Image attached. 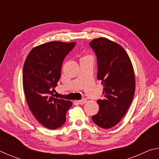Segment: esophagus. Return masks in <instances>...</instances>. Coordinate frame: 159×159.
Wrapping results in <instances>:
<instances>
[{"mask_svg":"<svg viewBox=\"0 0 159 159\" xmlns=\"http://www.w3.org/2000/svg\"><path fill=\"white\" fill-rule=\"evenodd\" d=\"M86 102H87V99H86L85 98H83V99H80V100L77 101L78 103L80 104H84Z\"/></svg>","mask_w":159,"mask_h":159,"instance_id":"esophagus-1","label":"esophagus"}]
</instances>
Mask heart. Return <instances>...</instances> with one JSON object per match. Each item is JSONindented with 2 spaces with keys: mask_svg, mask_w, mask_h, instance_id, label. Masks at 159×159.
Returning a JSON list of instances; mask_svg holds the SVG:
<instances>
[{
  "mask_svg": "<svg viewBox=\"0 0 159 159\" xmlns=\"http://www.w3.org/2000/svg\"><path fill=\"white\" fill-rule=\"evenodd\" d=\"M86 57H88V56H86Z\"/></svg>",
  "mask_w": 159,
  "mask_h": 159,
  "instance_id": "heart-1",
  "label": "heart"
}]
</instances>
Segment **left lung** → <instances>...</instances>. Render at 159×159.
Here are the masks:
<instances>
[{
  "instance_id": "1",
  "label": "left lung",
  "mask_w": 159,
  "mask_h": 159,
  "mask_svg": "<svg viewBox=\"0 0 159 159\" xmlns=\"http://www.w3.org/2000/svg\"><path fill=\"white\" fill-rule=\"evenodd\" d=\"M98 60V79L103 85V99H98L99 111L92 116L102 128L118 124L127 112L135 90L130 59L123 48L114 41L98 38L90 42Z\"/></svg>"
}]
</instances>
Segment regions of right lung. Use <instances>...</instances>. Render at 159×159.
I'll return each instance as SVG.
<instances>
[{
  "label": "right lung",
  "instance_id": "1",
  "mask_svg": "<svg viewBox=\"0 0 159 159\" xmlns=\"http://www.w3.org/2000/svg\"><path fill=\"white\" fill-rule=\"evenodd\" d=\"M76 43L52 41L32 49L23 68V88L32 114L48 129L64 124L72 102L54 98L55 88L61 76L62 62Z\"/></svg>",
  "mask_w": 159,
  "mask_h": 159
}]
</instances>
